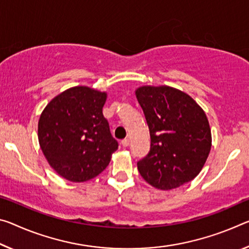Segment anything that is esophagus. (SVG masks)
<instances>
[{
    "label": "esophagus",
    "mask_w": 249,
    "mask_h": 249,
    "mask_svg": "<svg viewBox=\"0 0 249 249\" xmlns=\"http://www.w3.org/2000/svg\"><path fill=\"white\" fill-rule=\"evenodd\" d=\"M121 144L124 146V147H127V146L129 145V140L128 139H125L121 142Z\"/></svg>",
    "instance_id": "esophagus-1"
}]
</instances>
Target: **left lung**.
<instances>
[{
	"mask_svg": "<svg viewBox=\"0 0 249 249\" xmlns=\"http://www.w3.org/2000/svg\"><path fill=\"white\" fill-rule=\"evenodd\" d=\"M135 94L151 135L149 153L137 161L142 177L163 191L194 179L212 147L206 114L191 96L169 86H142Z\"/></svg>",
	"mask_w": 249,
	"mask_h": 249,
	"instance_id": "8db88e82",
	"label": "left lung"
}]
</instances>
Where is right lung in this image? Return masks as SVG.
I'll use <instances>...</instances> for the list:
<instances>
[{"label": "right lung", "instance_id": "1", "mask_svg": "<svg viewBox=\"0 0 249 249\" xmlns=\"http://www.w3.org/2000/svg\"><path fill=\"white\" fill-rule=\"evenodd\" d=\"M106 93L75 86L54 97L38 121V143L63 178L86 181L107 167L118 143L103 115Z\"/></svg>", "mask_w": 249, "mask_h": 249}]
</instances>
